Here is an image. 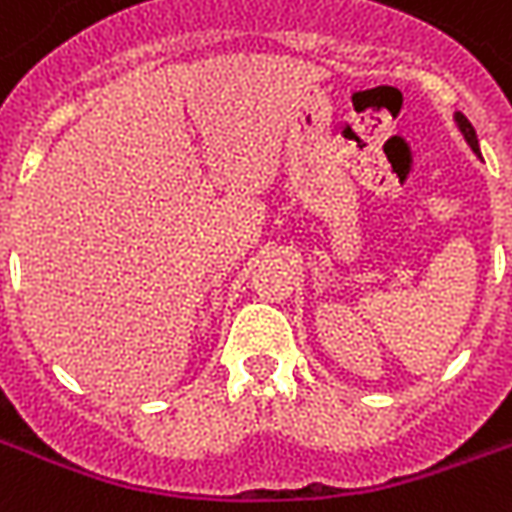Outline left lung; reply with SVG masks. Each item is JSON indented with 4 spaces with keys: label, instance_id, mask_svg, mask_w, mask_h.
I'll return each instance as SVG.
<instances>
[{
    "label": "left lung",
    "instance_id": "1",
    "mask_svg": "<svg viewBox=\"0 0 512 512\" xmlns=\"http://www.w3.org/2000/svg\"><path fill=\"white\" fill-rule=\"evenodd\" d=\"M455 123H458V128H461L463 139L469 142V147H472L474 153H480V145H477V134H474L472 123H469V120H466V117H463L461 112H455Z\"/></svg>",
    "mask_w": 512,
    "mask_h": 512
}]
</instances>
